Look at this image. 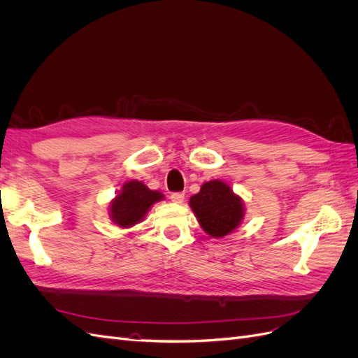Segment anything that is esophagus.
Here are the masks:
<instances>
[{"label": "esophagus", "mask_w": 358, "mask_h": 358, "mask_svg": "<svg viewBox=\"0 0 358 358\" xmlns=\"http://www.w3.org/2000/svg\"><path fill=\"white\" fill-rule=\"evenodd\" d=\"M170 199H171L173 203L180 204L183 200H185V194H183V192H173L171 196H170Z\"/></svg>", "instance_id": "1"}]
</instances>
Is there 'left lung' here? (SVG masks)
Listing matches in <instances>:
<instances>
[{
    "mask_svg": "<svg viewBox=\"0 0 358 358\" xmlns=\"http://www.w3.org/2000/svg\"><path fill=\"white\" fill-rule=\"evenodd\" d=\"M189 208L203 231L213 239L231 234L243 222L246 213L242 197L221 179L204 182L189 199Z\"/></svg>",
    "mask_w": 358,
    "mask_h": 358,
    "instance_id": "left-lung-1",
    "label": "left lung"
}]
</instances>
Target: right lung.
<instances>
[{"label":"right lung","instance_id":"obj_1","mask_svg":"<svg viewBox=\"0 0 358 358\" xmlns=\"http://www.w3.org/2000/svg\"><path fill=\"white\" fill-rule=\"evenodd\" d=\"M162 200L164 194L149 189L142 180H127L109 203V216L115 225L131 229L145 220L155 203Z\"/></svg>","mask_w":358,"mask_h":358}]
</instances>
